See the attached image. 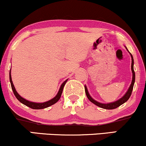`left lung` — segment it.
Wrapping results in <instances>:
<instances>
[{
    "label": "left lung",
    "instance_id": "8db88e82",
    "mask_svg": "<svg viewBox=\"0 0 146 146\" xmlns=\"http://www.w3.org/2000/svg\"><path fill=\"white\" fill-rule=\"evenodd\" d=\"M125 48H127V51H128V49H127V48L126 47V46H125ZM128 52L129 53V54H130V55H131V71H132L133 77H132V82H131V84L130 87H129L128 90H127V92H126L125 94L121 98L119 99V100H118L117 101H115V102H111V103L103 104V103H100V102H98V101L95 100L94 99H93L92 97H91V95H90L89 91H88L87 86L84 85V89H85V93H86V95H87V98L89 99L90 102H92V103L94 104L95 105L98 106V107L106 109V110L115 109V108H116L119 107V106H121L122 104H123L124 103H125V102H127V101L129 99V98H130V97H131V93H132L133 89L135 80V74L134 69H133V65H134L133 57V55H131V53H130V52H129V51H128Z\"/></svg>",
    "mask_w": 146,
    "mask_h": 146
}]
</instances>
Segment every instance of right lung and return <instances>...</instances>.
Returning <instances> with one entry per match:
<instances>
[{"label": "right lung", "instance_id": "right-lung-1", "mask_svg": "<svg viewBox=\"0 0 146 146\" xmlns=\"http://www.w3.org/2000/svg\"><path fill=\"white\" fill-rule=\"evenodd\" d=\"M9 80H10V82H11V89L13 90V93H14V95H15V98H17L21 104H24L25 106H28V107L30 108L35 109V110H40V109L46 108L49 107V106H51L52 105H53V104H55V103H57V102L59 101V99H60L61 95H62V91H63V89H64L65 84H66V82L68 81V79H67V80H65V81L63 82L62 84H61L58 93H57V95H55V97H54L53 99L47 101V102H43V103H36V102H30V101L27 100H26V99L23 98L22 97L20 96V95H19V93L17 92L15 87H14L13 83L12 78H11V70L9 72Z\"/></svg>", "mask_w": 146, "mask_h": 146}]
</instances>
